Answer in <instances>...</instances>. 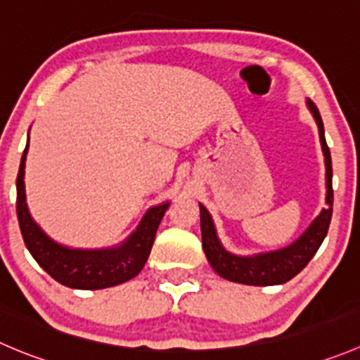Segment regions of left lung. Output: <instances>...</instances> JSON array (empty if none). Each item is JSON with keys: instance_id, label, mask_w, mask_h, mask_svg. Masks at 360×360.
<instances>
[{"instance_id": "left-lung-1", "label": "left lung", "mask_w": 360, "mask_h": 360, "mask_svg": "<svg viewBox=\"0 0 360 360\" xmlns=\"http://www.w3.org/2000/svg\"><path fill=\"white\" fill-rule=\"evenodd\" d=\"M306 105L316 121L320 144H322L323 156H326L327 207L322 209V212L313 219L311 225L304 230V233L288 246L281 248V250L267 251V253L239 257V255L230 253L223 248V244L218 239V233H216V226L211 214L200 204L202 248H204V253L211 267L225 280L243 285H253V287H271V285L287 283L308 265V262L315 257L320 244L326 239L330 218H333V162H330V151L326 142L323 123L319 109L311 100H306Z\"/></svg>"}]
</instances>
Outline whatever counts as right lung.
Returning <instances> with one entry per match:
<instances>
[{
    "instance_id": "right-lung-1",
    "label": "right lung",
    "mask_w": 360,
    "mask_h": 360,
    "mask_svg": "<svg viewBox=\"0 0 360 360\" xmlns=\"http://www.w3.org/2000/svg\"><path fill=\"white\" fill-rule=\"evenodd\" d=\"M26 149L17 174V218L26 248L45 273L58 283L79 290H100L131 280L142 271L151 253L156 230L170 202L155 205L144 214L137 230L124 243L103 250H73L52 240L30 214L24 190Z\"/></svg>"
}]
</instances>
